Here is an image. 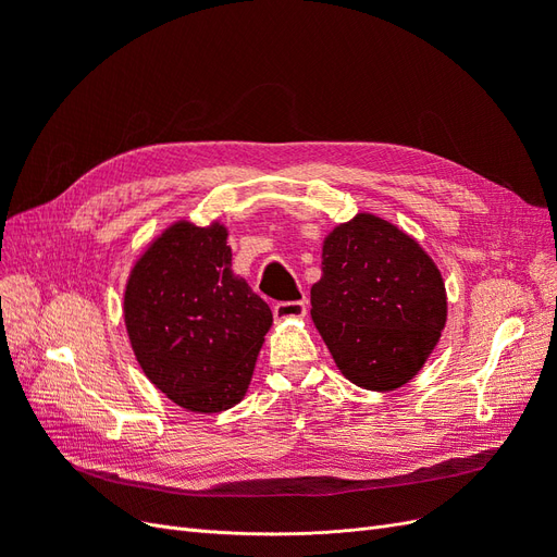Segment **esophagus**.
<instances>
[{"label":"esophagus","mask_w":557,"mask_h":557,"mask_svg":"<svg viewBox=\"0 0 557 557\" xmlns=\"http://www.w3.org/2000/svg\"><path fill=\"white\" fill-rule=\"evenodd\" d=\"M307 315V301L295 299V301H276L274 305V318L276 320H288V318H305Z\"/></svg>","instance_id":"34e87169"}]
</instances>
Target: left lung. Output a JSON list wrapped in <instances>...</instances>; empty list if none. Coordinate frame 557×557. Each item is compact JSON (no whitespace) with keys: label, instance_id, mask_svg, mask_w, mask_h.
<instances>
[{"label":"left lung","instance_id":"obj_1","mask_svg":"<svg viewBox=\"0 0 557 557\" xmlns=\"http://www.w3.org/2000/svg\"><path fill=\"white\" fill-rule=\"evenodd\" d=\"M311 307L342 374L381 393L418 374L446 325L440 269L409 234L369 213L325 239Z\"/></svg>","mask_w":557,"mask_h":557}]
</instances>
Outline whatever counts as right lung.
<instances>
[{
    "instance_id": "1",
    "label": "right lung",
    "mask_w": 557,
    "mask_h": 557,
    "mask_svg": "<svg viewBox=\"0 0 557 557\" xmlns=\"http://www.w3.org/2000/svg\"><path fill=\"white\" fill-rule=\"evenodd\" d=\"M125 325L144 374L195 413L246 395L272 309L232 274L227 230L176 223L134 264Z\"/></svg>"
}]
</instances>
